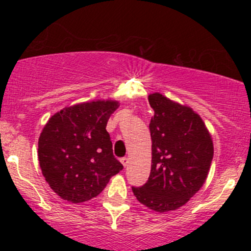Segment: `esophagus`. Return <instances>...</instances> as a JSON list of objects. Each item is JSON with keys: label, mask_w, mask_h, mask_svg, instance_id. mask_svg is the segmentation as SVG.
<instances>
[{"label": "esophagus", "mask_w": 251, "mask_h": 251, "mask_svg": "<svg viewBox=\"0 0 251 251\" xmlns=\"http://www.w3.org/2000/svg\"><path fill=\"white\" fill-rule=\"evenodd\" d=\"M120 161H121V164L124 165V168H126V166L128 165V158H121Z\"/></svg>", "instance_id": "34e87169"}]
</instances>
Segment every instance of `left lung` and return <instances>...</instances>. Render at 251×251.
I'll use <instances>...</instances> for the list:
<instances>
[{"instance_id":"left-lung-1","label":"left lung","mask_w":251,"mask_h":251,"mask_svg":"<svg viewBox=\"0 0 251 251\" xmlns=\"http://www.w3.org/2000/svg\"><path fill=\"white\" fill-rule=\"evenodd\" d=\"M154 110L151 175L132 192L141 204L156 212L177 210L203 187L214 156V144L204 121L192 108L151 93Z\"/></svg>"}]
</instances>
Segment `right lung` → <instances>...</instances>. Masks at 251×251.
I'll return each instance as SVG.
<instances>
[{
  "mask_svg": "<svg viewBox=\"0 0 251 251\" xmlns=\"http://www.w3.org/2000/svg\"><path fill=\"white\" fill-rule=\"evenodd\" d=\"M118 100H97L65 107L50 118L39 138V161L50 188L64 201L97 197L124 166L107 132Z\"/></svg>",
  "mask_w": 251,
  "mask_h": 251,
  "instance_id": "right-lung-1",
  "label": "right lung"
}]
</instances>
